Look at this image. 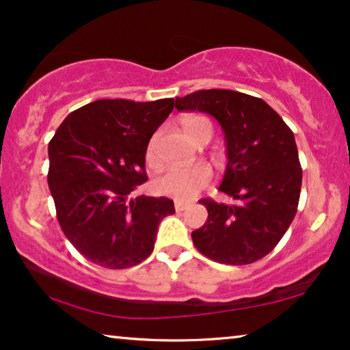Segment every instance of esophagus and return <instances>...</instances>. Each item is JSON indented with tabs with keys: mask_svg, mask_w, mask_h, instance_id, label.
<instances>
[{
	"mask_svg": "<svg viewBox=\"0 0 350 350\" xmlns=\"http://www.w3.org/2000/svg\"><path fill=\"white\" fill-rule=\"evenodd\" d=\"M187 206H189V203L187 201H182V200H174V208L177 213H180V211L187 209Z\"/></svg>",
	"mask_w": 350,
	"mask_h": 350,
	"instance_id": "obj_1",
	"label": "esophagus"
}]
</instances>
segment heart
Instances as JSON below:
<instances>
[{
    "label": "heart",
    "mask_w": 350,
    "mask_h": 350,
    "mask_svg": "<svg viewBox=\"0 0 350 350\" xmlns=\"http://www.w3.org/2000/svg\"><path fill=\"white\" fill-rule=\"evenodd\" d=\"M182 125L190 139H196L203 128L213 131L209 120L200 116H187L182 119ZM147 160L155 161V137H152L147 147ZM211 179V171L204 165H195L190 168H177L170 166L160 173L154 180V189L160 195L174 196L177 200H190L203 190Z\"/></svg>",
    "instance_id": "obj_1"
}]
</instances>
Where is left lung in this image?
Listing matches in <instances>:
<instances>
[{
	"label": "left lung",
	"mask_w": 350,
	"mask_h": 350,
	"mask_svg": "<svg viewBox=\"0 0 350 350\" xmlns=\"http://www.w3.org/2000/svg\"><path fill=\"white\" fill-rule=\"evenodd\" d=\"M177 111L213 116L225 133L226 170L219 190L234 204L200 200L208 220L191 231L204 257L249 265L278 245L297 214L303 171L295 136L262 98L234 90H198L176 98Z\"/></svg>",
	"instance_id": "8db88e82"
}]
</instances>
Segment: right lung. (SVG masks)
I'll use <instances>...</instances> for the list:
<instances>
[{"instance_id": "obj_1", "label": "right lung", "mask_w": 350, "mask_h": 350, "mask_svg": "<svg viewBox=\"0 0 350 350\" xmlns=\"http://www.w3.org/2000/svg\"><path fill=\"white\" fill-rule=\"evenodd\" d=\"M174 107L157 101L96 100L72 111L49 142L47 182L57 219L88 262L135 267L154 250L173 200L133 196L147 180L149 141Z\"/></svg>"}]
</instances>
